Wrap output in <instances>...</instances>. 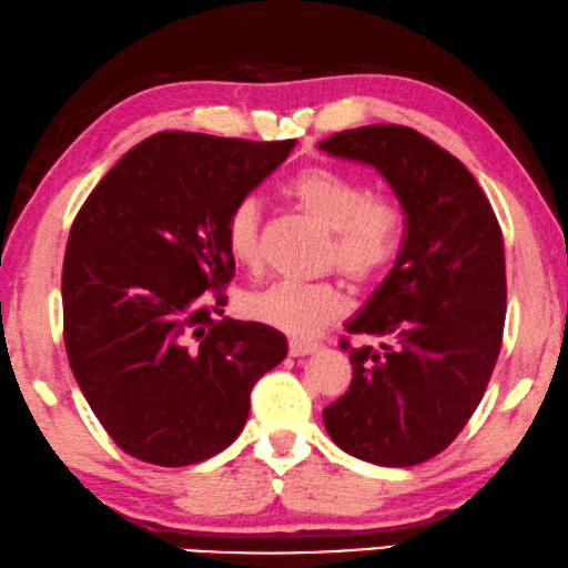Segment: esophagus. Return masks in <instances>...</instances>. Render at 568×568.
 Instances as JSON below:
<instances>
[{
    "instance_id": "1",
    "label": "esophagus",
    "mask_w": 568,
    "mask_h": 568,
    "mask_svg": "<svg viewBox=\"0 0 568 568\" xmlns=\"http://www.w3.org/2000/svg\"><path fill=\"white\" fill-rule=\"evenodd\" d=\"M287 349H291L293 357H303V355L316 353L318 345H316V342H306V339H291V345H287Z\"/></svg>"
}]
</instances>
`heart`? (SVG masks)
Masks as SVG:
<instances>
[{
	"mask_svg": "<svg viewBox=\"0 0 568 568\" xmlns=\"http://www.w3.org/2000/svg\"><path fill=\"white\" fill-rule=\"evenodd\" d=\"M285 195L334 234L329 262L353 281H373L396 260L404 239V211L396 197L367 193L361 180L329 166H308L285 182ZM226 250L244 267L260 265V205L244 197L231 207ZM345 306L334 283L281 281L246 293L242 311L254 322L293 337L316 334Z\"/></svg>",
	"mask_w": 568,
	"mask_h": 568,
	"instance_id": "1",
	"label": "heart"
}]
</instances>
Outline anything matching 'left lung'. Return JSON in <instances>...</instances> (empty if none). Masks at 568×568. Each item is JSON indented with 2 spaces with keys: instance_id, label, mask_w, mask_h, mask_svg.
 <instances>
[{
  "instance_id": "obj_1",
  "label": "left lung",
  "mask_w": 568,
  "mask_h": 568,
  "mask_svg": "<svg viewBox=\"0 0 568 568\" xmlns=\"http://www.w3.org/2000/svg\"><path fill=\"white\" fill-rule=\"evenodd\" d=\"M367 164L406 219L394 267L347 332L353 383L324 409L342 450L375 466H417L445 450L484 398L507 314L505 239L484 190L450 151L406 125H363L318 141Z\"/></svg>"
}]
</instances>
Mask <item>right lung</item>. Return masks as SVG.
Instances as JSON below:
<instances>
[{"label": "right lung", "instance_id": "1", "mask_svg": "<svg viewBox=\"0 0 568 568\" xmlns=\"http://www.w3.org/2000/svg\"><path fill=\"white\" fill-rule=\"evenodd\" d=\"M295 141L149 135L110 170L71 226L63 342L71 373L115 445L180 468L229 447L250 394L285 361L273 326L223 316L234 275L223 226Z\"/></svg>", "mask_w": 568, "mask_h": 568}]
</instances>
